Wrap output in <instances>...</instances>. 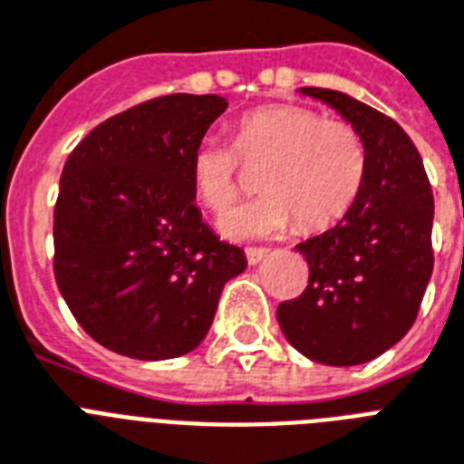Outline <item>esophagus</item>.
I'll list each match as a JSON object with an SVG mask.
<instances>
[{
	"instance_id": "esophagus-1",
	"label": "esophagus",
	"mask_w": 464,
	"mask_h": 464,
	"mask_svg": "<svg viewBox=\"0 0 464 464\" xmlns=\"http://www.w3.org/2000/svg\"><path fill=\"white\" fill-rule=\"evenodd\" d=\"M269 250H265V247H247L246 250V257L250 265H257V262H262L265 257H267Z\"/></svg>"
}]
</instances>
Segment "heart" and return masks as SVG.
Masks as SVG:
<instances>
[{
    "label": "heart",
    "instance_id": "1",
    "mask_svg": "<svg viewBox=\"0 0 464 464\" xmlns=\"http://www.w3.org/2000/svg\"><path fill=\"white\" fill-rule=\"evenodd\" d=\"M262 166L255 202L224 221L233 238L275 236L298 221L304 231H323L352 211L366 182V141L352 122L324 118L305 105H262L243 112L233 141H197L189 180L197 199L224 217L243 189V168Z\"/></svg>",
    "mask_w": 464,
    "mask_h": 464
}]
</instances>
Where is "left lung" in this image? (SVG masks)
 <instances>
[{
  "mask_svg": "<svg viewBox=\"0 0 464 464\" xmlns=\"http://www.w3.org/2000/svg\"><path fill=\"white\" fill-rule=\"evenodd\" d=\"M366 141V182L334 228L298 243L308 286L276 308L298 352L327 366H356L397 344L417 320L433 272V192L414 141L395 120L356 98L305 86Z\"/></svg>",
  "mask_w": 464,
  "mask_h": 464,
  "instance_id": "obj_1",
  "label": "left lung"
}]
</instances>
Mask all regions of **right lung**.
<instances>
[{
	"mask_svg": "<svg viewBox=\"0 0 464 464\" xmlns=\"http://www.w3.org/2000/svg\"><path fill=\"white\" fill-rule=\"evenodd\" d=\"M226 111L221 96L170 93L118 112L62 168L54 282L89 337L141 361L192 352L218 296L246 269L202 221L189 156Z\"/></svg>",
	"mask_w": 464,
	"mask_h": 464,
	"instance_id": "1",
	"label": "right lung"
}]
</instances>
